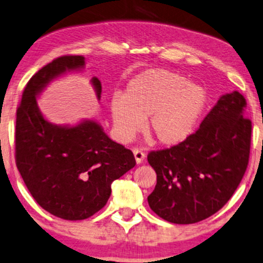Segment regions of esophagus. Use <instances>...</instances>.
<instances>
[{"label":"esophagus","mask_w":263,"mask_h":263,"mask_svg":"<svg viewBox=\"0 0 263 263\" xmlns=\"http://www.w3.org/2000/svg\"><path fill=\"white\" fill-rule=\"evenodd\" d=\"M134 155H135L136 162H137V164H141V162L144 160V158H145L144 153H143L141 149H137V148L134 149Z\"/></svg>","instance_id":"1"}]
</instances>
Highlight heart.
<instances>
[{
	"label": "heart",
	"mask_w": 263,
	"mask_h": 263,
	"mask_svg": "<svg viewBox=\"0 0 263 263\" xmlns=\"http://www.w3.org/2000/svg\"><path fill=\"white\" fill-rule=\"evenodd\" d=\"M206 104L201 86L191 84L183 75L164 69H151L134 78L124 96L110 101V114L115 134L128 142L145 131L161 145H176L185 141L198 124Z\"/></svg>",
	"instance_id": "b5f03b06"
}]
</instances>
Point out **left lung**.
Segmentation results:
<instances>
[{
	"instance_id": "1",
	"label": "left lung",
	"mask_w": 263,
	"mask_h": 263,
	"mask_svg": "<svg viewBox=\"0 0 263 263\" xmlns=\"http://www.w3.org/2000/svg\"><path fill=\"white\" fill-rule=\"evenodd\" d=\"M245 108L238 91L222 96L185 141L149 153L156 185L148 204L156 215L171 223L191 224L223 208L249 164L252 126L244 118Z\"/></svg>"
}]
</instances>
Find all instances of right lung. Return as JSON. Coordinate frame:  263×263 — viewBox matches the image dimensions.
<instances>
[{"label": "right lung", "mask_w": 263, "mask_h": 263, "mask_svg": "<svg viewBox=\"0 0 263 263\" xmlns=\"http://www.w3.org/2000/svg\"><path fill=\"white\" fill-rule=\"evenodd\" d=\"M82 55H62L26 84L16 109L15 164L36 202L68 221L91 217L107 204L115 179L135 167L134 153L111 141L96 121L72 126L48 122L36 96L49 81L84 68ZM97 97L102 85L92 78Z\"/></svg>", "instance_id": "right-lung-1"}]
</instances>
